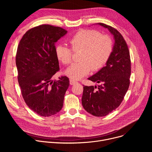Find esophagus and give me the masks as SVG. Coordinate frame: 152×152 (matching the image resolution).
Masks as SVG:
<instances>
[{
    "instance_id": "1",
    "label": "esophagus",
    "mask_w": 152,
    "mask_h": 152,
    "mask_svg": "<svg viewBox=\"0 0 152 152\" xmlns=\"http://www.w3.org/2000/svg\"><path fill=\"white\" fill-rule=\"evenodd\" d=\"M77 82L76 81H75V80H72V79H70V85H74L75 83H76Z\"/></svg>"
}]
</instances>
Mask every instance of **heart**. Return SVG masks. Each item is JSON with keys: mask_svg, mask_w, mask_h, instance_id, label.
I'll use <instances>...</instances> for the list:
<instances>
[{"mask_svg": "<svg viewBox=\"0 0 152 152\" xmlns=\"http://www.w3.org/2000/svg\"><path fill=\"white\" fill-rule=\"evenodd\" d=\"M72 50L80 51L79 61L69 67L65 73L73 80H79L90 71L102 68L109 59L113 50V41L107 35H101L95 30L83 29L77 32L70 39ZM64 45H58L55 49L57 58L64 64L72 61L73 51Z\"/></svg>", "mask_w": 152, "mask_h": 152, "instance_id": "1", "label": "heart"}]
</instances>
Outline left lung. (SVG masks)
<instances>
[{"label": "left lung", "instance_id": "left-lung-1", "mask_svg": "<svg viewBox=\"0 0 152 152\" xmlns=\"http://www.w3.org/2000/svg\"><path fill=\"white\" fill-rule=\"evenodd\" d=\"M113 35V51L106 66L88 79L100 85L84 86L82 104L85 110L96 117H103L121 104L129 88L131 74V58L126 42L115 28L99 23Z\"/></svg>", "mask_w": 152, "mask_h": 152}]
</instances>
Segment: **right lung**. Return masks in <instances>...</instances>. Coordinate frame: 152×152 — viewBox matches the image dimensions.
Returning a JSON list of instances; mask_svg holds the SVG:
<instances>
[{"label":"right lung","instance_id":"1","mask_svg":"<svg viewBox=\"0 0 152 152\" xmlns=\"http://www.w3.org/2000/svg\"><path fill=\"white\" fill-rule=\"evenodd\" d=\"M67 33L60 27L40 25L28 31L17 48L15 62L21 94L30 109L42 117L61 110L70 85L66 76L52 80L59 69L55 43Z\"/></svg>","mask_w":152,"mask_h":152}]
</instances>
